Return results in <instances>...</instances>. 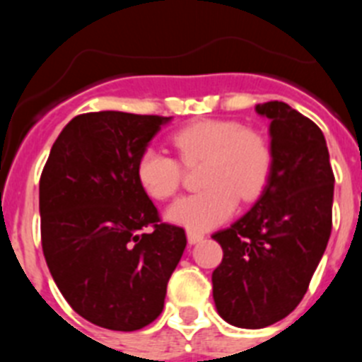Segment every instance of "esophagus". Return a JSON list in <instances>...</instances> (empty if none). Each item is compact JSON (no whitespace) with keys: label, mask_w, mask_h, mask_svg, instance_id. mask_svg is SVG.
Here are the masks:
<instances>
[{"label":"esophagus","mask_w":362,"mask_h":362,"mask_svg":"<svg viewBox=\"0 0 362 362\" xmlns=\"http://www.w3.org/2000/svg\"><path fill=\"white\" fill-rule=\"evenodd\" d=\"M187 239H188V245H197L204 239V233L203 232H197V230H187Z\"/></svg>","instance_id":"obj_1"}]
</instances>
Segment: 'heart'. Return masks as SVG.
<instances>
[{"mask_svg": "<svg viewBox=\"0 0 362 362\" xmlns=\"http://www.w3.org/2000/svg\"><path fill=\"white\" fill-rule=\"evenodd\" d=\"M185 165L203 161L204 190L175 201L166 219L188 230H209L228 219L238 201H252L263 192L272 170V148L263 134L243 129L238 121L199 119L172 136ZM183 179L181 165L158 148L137 159V181L153 199H170Z\"/></svg>", "mask_w": 362, "mask_h": 362, "instance_id": "1", "label": "heart"}]
</instances>
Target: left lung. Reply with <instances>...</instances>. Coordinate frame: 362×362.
Segmentation results:
<instances>
[{
  "mask_svg": "<svg viewBox=\"0 0 362 362\" xmlns=\"http://www.w3.org/2000/svg\"><path fill=\"white\" fill-rule=\"evenodd\" d=\"M270 119L272 170L263 194L212 235L223 261L214 303L226 322L264 328L296 310L332 232L334 172L321 129L283 101L255 105Z\"/></svg>",
  "mask_w": 362,
  "mask_h": 362,
  "instance_id": "1",
  "label": "left lung"
}]
</instances>
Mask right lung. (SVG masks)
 <instances>
[{"instance_id": "1", "label": "right lung", "mask_w": 362, "mask_h": 362, "mask_svg": "<svg viewBox=\"0 0 362 362\" xmlns=\"http://www.w3.org/2000/svg\"><path fill=\"white\" fill-rule=\"evenodd\" d=\"M170 117L105 110L76 116L40 179L41 245L74 312L101 328L134 332L163 312L187 246L161 223L137 181V159ZM152 226L150 233L142 228Z\"/></svg>"}]
</instances>
